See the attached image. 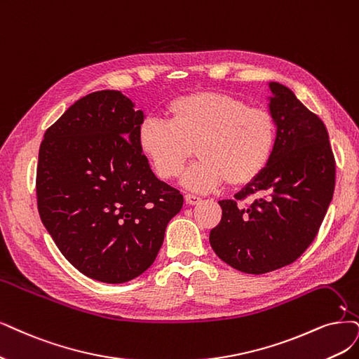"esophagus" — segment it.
Listing matches in <instances>:
<instances>
[{"label":"esophagus","instance_id":"obj_1","mask_svg":"<svg viewBox=\"0 0 359 359\" xmlns=\"http://www.w3.org/2000/svg\"><path fill=\"white\" fill-rule=\"evenodd\" d=\"M184 201H187V204L195 205V204H200V203H201V198H200V196H198V195L187 194V195H184Z\"/></svg>","mask_w":359,"mask_h":359}]
</instances>
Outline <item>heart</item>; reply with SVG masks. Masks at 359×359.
Instances as JSON below:
<instances>
[{
	"mask_svg": "<svg viewBox=\"0 0 359 359\" xmlns=\"http://www.w3.org/2000/svg\"><path fill=\"white\" fill-rule=\"evenodd\" d=\"M168 121L149 118L139 128V146L161 179L177 177L194 154L201 158L183 175L194 191L253 182L266 168L276 144L272 114L217 91L172 100Z\"/></svg>",
	"mask_w": 359,
	"mask_h": 359,
	"instance_id": "1",
	"label": "heart"
}]
</instances>
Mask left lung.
<instances>
[{
  "label": "left lung",
  "instance_id": "1",
  "mask_svg": "<svg viewBox=\"0 0 359 359\" xmlns=\"http://www.w3.org/2000/svg\"><path fill=\"white\" fill-rule=\"evenodd\" d=\"M268 86L275 149L262 175L235 195V200L257 198L250 207L219 201L222 220L210 232L215 253L251 275L297 260L315 240L334 192L336 163L324 123L288 87Z\"/></svg>",
  "mask_w": 359,
  "mask_h": 359
}]
</instances>
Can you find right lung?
I'll list each match as a JSON object with an SVG mask.
<instances>
[{
  "mask_svg": "<svg viewBox=\"0 0 359 359\" xmlns=\"http://www.w3.org/2000/svg\"><path fill=\"white\" fill-rule=\"evenodd\" d=\"M143 119L121 91H95L71 104L39 146V217L66 260L96 281L142 275L183 205L140 149Z\"/></svg>",
  "mask_w": 359,
  "mask_h": 359,
  "instance_id": "add662e5",
  "label": "right lung"
}]
</instances>
